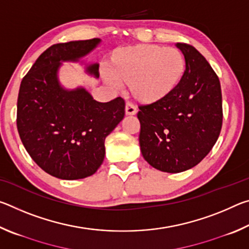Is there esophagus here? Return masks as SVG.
<instances>
[{
    "label": "esophagus",
    "mask_w": 249,
    "mask_h": 249,
    "mask_svg": "<svg viewBox=\"0 0 249 249\" xmlns=\"http://www.w3.org/2000/svg\"><path fill=\"white\" fill-rule=\"evenodd\" d=\"M126 115H135L137 113V108L132 102H127L125 105Z\"/></svg>",
    "instance_id": "34e87169"
}]
</instances>
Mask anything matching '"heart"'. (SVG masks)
Wrapping results in <instances>:
<instances>
[{"mask_svg":"<svg viewBox=\"0 0 249 249\" xmlns=\"http://www.w3.org/2000/svg\"><path fill=\"white\" fill-rule=\"evenodd\" d=\"M109 73L128 86L141 103H157L168 98L183 78L185 61L178 49L158 45H137L112 53Z\"/></svg>","mask_w":249,"mask_h":249,"instance_id":"obj_1","label":"heart"}]
</instances>
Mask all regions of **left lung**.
<instances>
[{
    "label": "left lung",
    "mask_w": 249,
    "mask_h": 249,
    "mask_svg": "<svg viewBox=\"0 0 249 249\" xmlns=\"http://www.w3.org/2000/svg\"><path fill=\"white\" fill-rule=\"evenodd\" d=\"M185 59L177 89L157 103L140 105V145L150 166L177 174L196 166L220 136L223 108L220 80L191 45L177 43Z\"/></svg>",
    "instance_id": "8db88e82"
}]
</instances>
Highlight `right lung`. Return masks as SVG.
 I'll list each match as a JSON object with an SVG mask.
<instances>
[{"mask_svg":"<svg viewBox=\"0 0 249 249\" xmlns=\"http://www.w3.org/2000/svg\"><path fill=\"white\" fill-rule=\"evenodd\" d=\"M100 41L50 46L20 82L16 119L20 141L34 161L59 179L93 175L104 160L105 138L125 115L121 96L101 103L83 88L66 90L58 81L61 61H78ZM87 71L98 78L99 65Z\"/></svg>","mask_w":249,"mask_h":249,"instance_id":"1","label":"right lung"}]
</instances>
